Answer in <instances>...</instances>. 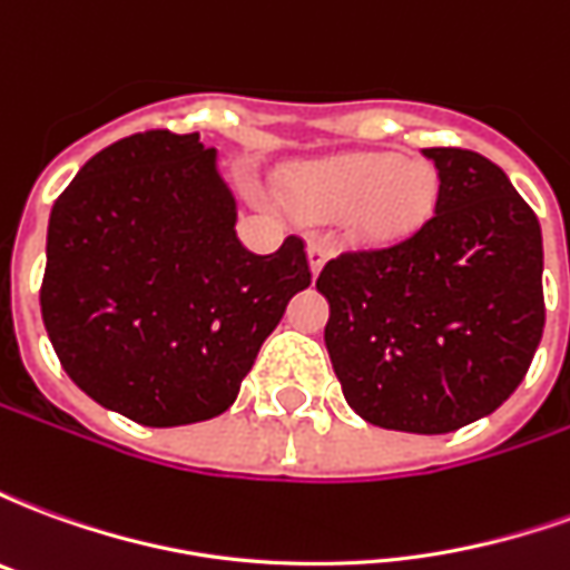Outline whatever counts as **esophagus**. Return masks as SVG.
Returning <instances> with one entry per match:
<instances>
[{"mask_svg": "<svg viewBox=\"0 0 570 570\" xmlns=\"http://www.w3.org/2000/svg\"><path fill=\"white\" fill-rule=\"evenodd\" d=\"M326 259H330V240L326 237H311L308 240V265H311V274L317 277L321 274V268L326 265Z\"/></svg>", "mask_w": 570, "mask_h": 570, "instance_id": "1", "label": "esophagus"}]
</instances>
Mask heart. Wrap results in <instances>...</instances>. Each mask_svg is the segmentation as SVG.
<instances>
[{
	"mask_svg": "<svg viewBox=\"0 0 570 570\" xmlns=\"http://www.w3.org/2000/svg\"><path fill=\"white\" fill-rule=\"evenodd\" d=\"M286 191L311 219L347 216L366 240H403L428 223L440 176L428 161H403L394 151H360L302 164L286 176Z\"/></svg>",
	"mask_w": 570,
	"mask_h": 570,
	"instance_id": "b5f03b06",
	"label": "heart"
}]
</instances>
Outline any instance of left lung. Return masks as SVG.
<instances>
[{
    "instance_id": "8db88e82",
    "label": "left lung",
    "mask_w": 570,
    "mask_h": 570,
    "mask_svg": "<svg viewBox=\"0 0 570 570\" xmlns=\"http://www.w3.org/2000/svg\"><path fill=\"white\" fill-rule=\"evenodd\" d=\"M440 195L415 235L323 265L326 351L347 406L375 428L452 433L525 379L543 335V240L498 164L424 149Z\"/></svg>"
}]
</instances>
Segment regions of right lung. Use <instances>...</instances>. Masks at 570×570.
<instances>
[{"instance_id": "1", "label": "right lung", "mask_w": 570, "mask_h": 570, "mask_svg": "<svg viewBox=\"0 0 570 570\" xmlns=\"http://www.w3.org/2000/svg\"><path fill=\"white\" fill-rule=\"evenodd\" d=\"M198 134L146 130L97 151L48 219L42 321L60 366L146 428L223 415L289 298L305 240L249 253Z\"/></svg>"}]
</instances>
